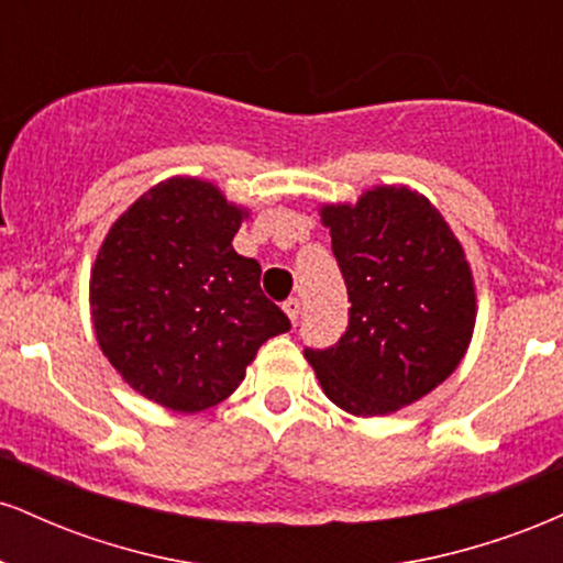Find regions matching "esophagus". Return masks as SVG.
<instances>
[{
	"mask_svg": "<svg viewBox=\"0 0 563 563\" xmlns=\"http://www.w3.org/2000/svg\"><path fill=\"white\" fill-rule=\"evenodd\" d=\"M283 312H286L288 320L296 325V320H299V314H301V301L299 299H288L286 303H283Z\"/></svg>",
	"mask_w": 563,
	"mask_h": 563,
	"instance_id": "obj_1",
	"label": "esophagus"
}]
</instances>
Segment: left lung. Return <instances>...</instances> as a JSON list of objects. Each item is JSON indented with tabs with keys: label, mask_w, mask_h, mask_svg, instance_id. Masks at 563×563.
<instances>
[{
	"label": "left lung",
	"mask_w": 563,
	"mask_h": 563,
	"mask_svg": "<svg viewBox=\"0 0 563 563\" xmlns=\"http://www.w3.org/2000/svg\"><path fill=\"white\" fill-rule=\"evenodd\" d=\"M320 219L352 309L339 344L303 357L341 410L389 416L434 391L466 357L476 325L466 251L437 206L407 185L322 203Z\"/></svg>",
	"instance_id": "1"
}]
</instances>
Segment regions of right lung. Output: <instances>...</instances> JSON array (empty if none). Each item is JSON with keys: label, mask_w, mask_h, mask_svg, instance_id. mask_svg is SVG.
<instances>
[{"label": "right lung", "mask_w": 563, "mask_h": 563, "mask_svg": "<svg viewBox=\"0 0 563 563\" xmlns=\"http://www.w3.org/2000/svg\"><path fill=\"white\" fill-rule=\"evenodd\" d=\"M251 209L209 179L169 177L111 224L89 273V314L108 363L145 399L200 412L228 399L290 322L232 249Z\"/></svg>", "instance_id": "obj_1"}]
</instances>
